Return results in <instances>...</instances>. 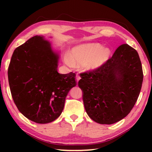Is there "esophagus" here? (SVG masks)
I'll use <instances>...</instances> for the list:
<instances>
[{"label": "esophagus", "instance_id": "obj_1", "mask_svg": "<svg viewBox=\"0 0 152 152\" xmlns=\"http://www.w3.org/2000/svg\"><path fill=\"white\" fill-rule=\"evenodd\" d=\"M80 76L79 74H76V81H77V83H78V82L80 80Z\"/></svg>", "mask_w": 152, "mask_h": 152}]
</instances>
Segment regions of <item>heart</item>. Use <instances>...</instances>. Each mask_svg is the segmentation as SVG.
Segmentation results:
<instances>
[{
  "instance_id": "heart-1",
  "label": "heart",
  "mask_w": 152,
  "mask_h": 152,
  "mask_svg": "<svg viewBox=\"0 0 152 152\" xmlns=\"http://www.w3.org/2000/svg\"><path fill=\"white\" fill-rule=\"evenodd\" d=\"M110 51L99 43H86L76 45L72 49L70 54L66 53L64 61L68 66L74 63L81 64L87 70H96L104 65L109 60Z\"/></svg>"
}]
</instances>
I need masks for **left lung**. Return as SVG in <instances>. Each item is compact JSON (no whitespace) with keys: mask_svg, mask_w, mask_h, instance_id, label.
Instances as JSON below:
<instances>
[{"mask_svg":"<svg viewBox=\"0 0 152 152\" xmlns=\"http://www.w3.org/2000/svg\"><path fill=\"white\" fill-rule=\"evenodd\" d=\"M143 78L137 51L127 44L120 45L103 66L81 74L78 84L87 114L100 124L123 119L137 101Z\"/></svg>","mask_w":152,"mask_h":152,"instance_id":"8db88e82","label":"left lung"}]
</instances>
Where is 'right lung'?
I'll return each mask as SVG.
<instances>
[{"mask_svg":"<svg viewBox=\"0 0 152 152\" xmlns=\"http://www.w3.org/2000/svg\"><path fill=\"white\" fill-rule=\"evenodd\" d=\"M58 61L50 43L40 36L30 38L12 53L8 68L12 99L33 122L43 124L57 119L68 92L77 84L75 73H58Z\"/></svg>","mask_w":152,"mask_h":152,"instance_id":"add662e5","label":"right lung"}]
</instances>
